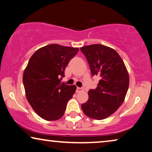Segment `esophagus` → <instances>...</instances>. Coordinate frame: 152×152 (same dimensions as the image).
<instances>
[{"instance_id":"esophagus-1","label":"esophagus","mask_w":152,"mask_h":152,"mask_svg":"<svg viewBox=\"0 0 152 152\" xmlns=\"http://www.w3.org/2000/svg\"><path fill=\"white\" fill-rule=\"evenodd\" d=\"M83 91V88H81V87H77V93L80 92V91Z\"/></svg>"}]
</instances>
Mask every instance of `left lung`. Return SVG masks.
<instances>
[{
    "label": "left lung",
    "instance_id": "1",
    "mask_svg": "<svg viewBox=\"0 0 152 152\" xmlns=\"http://www.w3.org/2000/svg\"><path fill=\"white\" fill-rule=\"evenodd\" d=\"M90 66L92 76L100 77L95 89L88 91V99L82 104L85 115L103 120L120 107L127 93L129 77L122 58L115 50L101 44L80 48Z\"/></svg>",
    "mask_w": 152,
    "mask_h": 152
}]
</instances>
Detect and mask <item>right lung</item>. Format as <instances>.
I'll return each mask as SVG.
<instances>
[{"label": "right lung", "instance_id": "right-lung-1", "mask_svg": "<svg viewBox=\"0 0 152 152\" xmlns=\"http://www.w3.org/2000/svg\"><path fill=\"white\" fill-rule=\"evenodd\" d=\"M78 51L77 48L50 44L37 50L29 60L23 76L26 95L34 111L44 120L60 119L75 92V85L61 80Z\"/></svg>", "mask_w": 152, "mask_h": 152}]
</instances>
